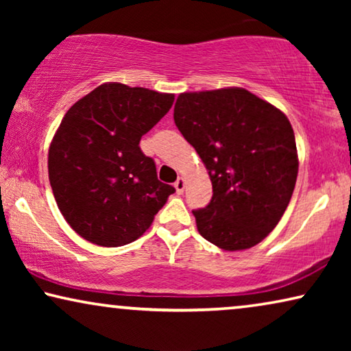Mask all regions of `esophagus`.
<instances>
[{"mask_svg":"<svg viewBox=\"0 0 351 351\" xmlns=\"http://www.w3.org/2000/svg\"><path fill=\"white\" fill-rule=\"evenodd\" d=\"M174 186H176V191L177 193H184V190H185V179H182V177H179V179L176 180V184H174Z\"/></svg>","mask_w":351,"mask_h":351,"instance_id":"34e87169","label":"esophagus"}]
</instances>
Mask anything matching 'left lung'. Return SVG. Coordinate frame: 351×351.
<instances>
[{"label":"left lung","mask_w":351,"mask_h":351,"mask_svg":"<svg viewBox=\"0 0 351 351\" xmlns=\"http://www.w3.org/2000/svg\"><path fill=\"white\" fill-rule=\"evenodd\" d=\"M174 121L213 182L195 209L204 239L225 251L256 246L276 227L294 191L299 160L286 114L243 88L184 93Z\"/></svg>","instance_id":"left-lung-1"}]
</instances>
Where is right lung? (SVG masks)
Here are the masks:
<instances>
[{"mask_svg": "<svg viewBox=\"0 0 351 351\" xmlns=\"http://www.w3.org/2000/svg\"><path fill=\"white\" fill-rule=\"evenodd\" d=\"M172 102L174 94L105 83L65 113L47 169L57 206L80 237L104 247L136 241L174 193L138 147Z\"/></svg>", "mask_w": 351, "mask_h": 351, "instance_id": "1", "label": "right lung"}]
</instances>
